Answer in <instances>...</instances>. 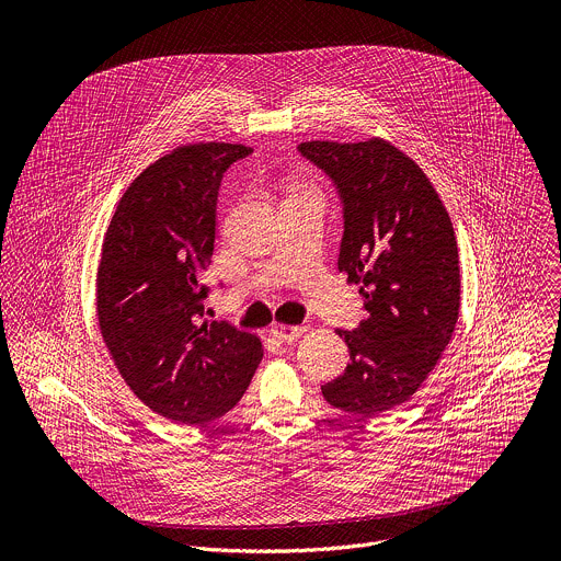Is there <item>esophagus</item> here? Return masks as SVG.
<instances>
[{"label":"esophagus","instance_id":"1","mask_svg":"<svg viewBox=\"0 0 561 561\" xmlns=\"http://www.w3.org/2000/svg\"><path fill=\"white\" fill-rule=\"evenodd\" d=\"M308 331V327H288V324H273L271 327V333H273V337H277V340H282V342H295V340H299L304 333Z\"/></svg>","mask_w":561,"mask_h":561}]
</instances>
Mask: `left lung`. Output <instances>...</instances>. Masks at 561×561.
Segmentation results:
<instances>
[{
  "label": "left lung",
  "mask_w": 561,
  "mask_h": 561,
  "mask_svg": "<svg viewBox=\"0 0 561 561\" xmlns=\"http://www.w3.org/2000/svg\"><path fill=\"white\" fill-rule=\"evenodd\" d=\"M297 148L337 186L344 204L337 268L359 284L366 310L359 329H337L351 364L322 394L340 411L375 417L409 402L455 333L461 299L455 230L431 180L390 141Z\"/></svg>",
  "instance_id": "1"
}]
</instances>
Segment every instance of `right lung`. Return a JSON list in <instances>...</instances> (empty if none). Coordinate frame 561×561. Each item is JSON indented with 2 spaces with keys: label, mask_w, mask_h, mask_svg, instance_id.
Returning a JSON list of instances; mask_svg holds the SVG:
<instances>
[{
  "label": "right lung",
  "mask_w": 561,
  "mask_h": 561,
  "mask_svg": "<svg viewBox=\"0 0 561 561\" xmlns=\"http://www.w3.org/2000/svg\"><path fill=\"white\" fill-rule=\"evenodd\" d=\"M242 144H188L159 157L122 195L98 268L104 344L130 390L157 415L206 424L247 392L262 342L208 322L199 282L215 244L217 191Z\"/></svg>",
  "instance_id": "obj_1"
}]
</instances>
